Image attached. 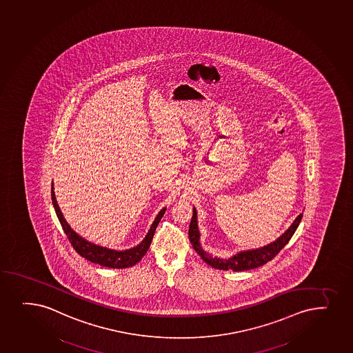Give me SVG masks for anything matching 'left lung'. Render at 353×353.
I'll return each instance as SVG.
<instances>
[{
    "mask_svg": "<svg viewBox=\"0 0 353 353\" xmlns=\"http://www.w3.org/2000/svg\"><path fill=\"white\" fill-rule=\"evenodd\" d=\"M301 218H303V214L298 215L291 226L288 227V230H286L273 243H268L263 248L239 252V253H236L235 256H231L228 259L212 256L210 253L203 251L201 245H200V241H199L200 240V232H199L198 228V216H196L195 207H193V216H192L191 223H190L188 235H190V241L193 245L195 251L198 252L199 256H201L203 261L208 263L212 268L225 270V271H228V270L235 272L246 271V270H252V268L263 266L268 261L273 259L279 253L280 250H283L285 245L290 241L292 235L294 234V232H296V228L299 226L300 221H301Z\"/></svg>",
    "mask_w": 353,
    "mask_h": 353,
    "instance_id": "8db88e82",
    "label": "left lung"
}]
</instances>
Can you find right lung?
Listing matches in <instances>:
<instances>
[{"label": "right lung", "mask_w": 353, "mask_h": 353, "mask_svg": "<svg viewBox=\"0 0 353 353\" xmlns=\"http://www.w3.org/2000/svg\"><path fill=\"white\" fill-rule=\"evenodd\" d=\"M52 201H53L54 210H55V213H57V218H59V221L61 223L63 232L67 235L69 243H72L74 250L82 258L90 260V263H99L101 266L110 268H132L133 265L141 260L142 256H145L147 251H148L155 230L158 227V223H160V220L166 212V208H162L161 211L159 212V214L157 215V218L152 223L150 231L145 236V239L142 240L138 246L130 248V250H125V251H115V250L102 248V246L87 241L85 238H82V236L77 234L73 228H70L68 223L63 218V214L60 211V207L57 205L55 193H54L53 183H52Z\"/></svg>", "instance_id": "obj_1"}]
</instances>
